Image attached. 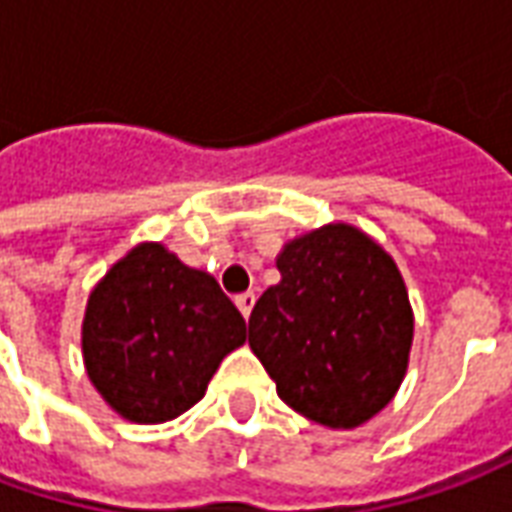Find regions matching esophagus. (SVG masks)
I'll list each match as a JSON object with an SVG mask.
<instances>
[{"mask_svg": "<svg viewBox=\"0 0 512 512\" xmlns=\"http://www.w3.org/2000/svg\"><path fill=\"white\" fill-rule=\"evenodd\" d=\"M235 304H238L241 315H244V318H249V315H252V310H255V293H241V296L235 299Z\"/></svg>", "mask_w": 512, "mask_h": 512, "instance_id": "1", "label": "esophagus"}]
</instances>
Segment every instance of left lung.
<instances>
[{
    "instance_id": "8db88e82",
    "label": "left lung",
    "mask_w": 512,
    "mask_h": 512,
    "mask_svg": "<svg viewBox=\"0 0 512 512\" xmlns=\"http://www.w3.org/2000/svg\"><path fill=\"white\" fill-rule=\"evenodd\" d=\"M282 279L249 315V345L293 411L359 428L395 397L414 312L384 246L351 224H323L277 257Z\"/></svg>"
}]
</instances>
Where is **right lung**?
I'll return each mask as SVG.
<instances>
[{
  "label": "right lung",
  "mask_w": 512,
  "mask_h": 512,
  "mask_svg": "<svg viewBox=\"0 0 512 512\" xmlns=\"http://www.w3.org/2000/svg\"><path fill=\"white\" fill-rule=\"evenodd\" d=\"M246 343V321L219 282L164 244L134 246L87 299V376L128 422L158 425L202 400L222 359Z\"/></svg>",
  "instance_id": "add662e5"
}]
</instances>
